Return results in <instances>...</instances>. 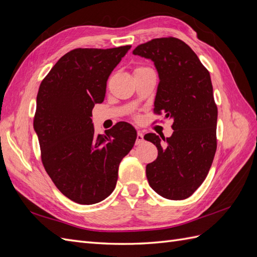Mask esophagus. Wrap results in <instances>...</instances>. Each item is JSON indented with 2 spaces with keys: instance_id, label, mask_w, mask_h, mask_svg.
Listing matches in <instances>:
<instances>
[{
  "instance_id": "34e87169",
  "label": "esophagus",
  "mask_w": 257,
  "mask_h": 257,
  "mask_svg": "<svg viewBox=\"0 0 257 257\" xmlns=\"http://www.w3.org/2000/svg\"><path fill=\"white\" fill-rule=\"evenodd\" d=\"M144 142V135L142 132H138L137 133V138H136V145L142 144Z\"/></svg>"
}]
</instances>
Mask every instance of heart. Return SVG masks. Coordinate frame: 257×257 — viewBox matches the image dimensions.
Returning <instances> with one entry per match:
<instances>
[{
    "mask_svg": "<svg viewBox=\"0 0 257 257\" xmlns=\"http://www.w3.org/2000/svg\"><path fill=\"white\" fill-rule=\"evenodd\" d=\"M139 68H143V67H137V68H136V69H139Z\"/></svg>",
    "mask_w": 257,
    "mask_h": 257,
    "instance_id": "1",
    "label": "heart"
}]
</instances>
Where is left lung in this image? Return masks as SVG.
I'll use <instances>...</instances> for the list:
<instances>
[{
  "mask_svg": "<svg viewBox=\"0 0 257 257\" xmlns=\"http://www.w3.org/2000/svg\"><path fill=\"white\" fill-rule=\"evenodd\" d=\"M134 54L151 59L160 82L154 113L174 120L170 137L145 135L158 148L146 167L151 188L162 197H190L206 179L216 151L217 107L208 69L190 46L176 37L154 38L138 45Z\"/></svg>",
  "mask_w": 257,
  "mask_h": 257,
  "instance_id": "obj_1",
  "label": "left lung"
}]
</instances>
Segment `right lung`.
Returning a JSON list of instances; mask_svg holds the SVG:
<instances>
[{
	"label": "right lung",
	"mask_w": 257,
	"mask_h": 257,
	"mask_svg": "<svg viewBox=\"0 0 257 257\" xmlns=\"http://www.w3.org/2000/svg\"><path fill=\"white\" fill-rule=\"evenodd\" d=\"M130 49L71 50L38 89L33 126L43 165L58 190L77 204H96L110 195L120 162L137 138L126 122L96 135L91 119L93 107L104 100L108 77Z\"/></svg>",
	"instance_id": "add662e5"
}]
</instances>
